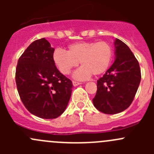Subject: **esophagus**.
<instances>
[{"label": "esophagus", "instance_id": "1", "mask_svg": "<svg viewBox=\"0 0 154 154\" xmlns=\"http://www.w3.org/2000/svg\"><path fill=\"white\" fill-rule=\"evenodd\" d=\"M72 83H73V86H78V85L81 84V83H80V82H77V81H73Z\"/></svg>", "mask_w": 154, "mask_h": 154}]
</instances>
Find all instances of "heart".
I'll return each instance as SVG.
<instances>
[{
	"label": "heart",
	"instance_id": "heart-1",
	"mask_svg": "<svg viewBox=\"0 0 154 154\" xmlns=\"http://www.w3.org/2000/svg\"><path fill=\"white\" fill-rule=\"evenodd\" d=\"M112 46L106 42H81L68 46V52L56 49L53 61L62 74L67 75L73 68L82 67L73 74L77 80H85L93 74L100 76L107 71L112 59Z\"/></svg>",
	"mask_w": 154,
	"mask_h": 154
}]
</instances>
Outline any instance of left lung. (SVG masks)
<instances>
[{"mask_svg": "<svg viewBox=\"0 0 154 154\" xmlns=\"http://www.w3.org/2000/svg\"><path fill=\"white\" fill-rule=\"evenodd\" d=\"M116 59L104 75L97 81L94 107L105 114H117L128 108L141 81L139 62L128 46L116 38Z\"/></svg>", "mask_w": 154, "mask_h": 154, "instance_id": "left-lung-1", "label": "left lung"}]
</instances>
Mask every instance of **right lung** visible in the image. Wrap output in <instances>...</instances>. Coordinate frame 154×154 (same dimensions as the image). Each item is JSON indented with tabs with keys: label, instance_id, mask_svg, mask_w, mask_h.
<instances>
[{
	"label": "right lung",
	"instance_id": "right-lung-1",
	"mask_svg": "<svg viewBox=\"0 0 154 154\" xmlns=\"http://www.w3.org/2000/svg\"><path fill=\"white\" fill-rule=\"evenodd\" d=\"M54 48L45 38L34 41L18 61L15 82L21 100L31 114L45 119L61 116L72 91V82L54 61Z\"/></svg>",
	"mask_w": 154,
	"mask_h": 154
}]
</instances>
